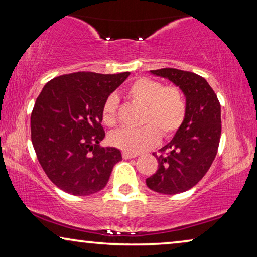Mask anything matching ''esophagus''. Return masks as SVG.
<instances>
[{"label": "esophagus", "mask_w": 257, "mask_h": 257, "mask_svg": "<svg viewBox=\"0 0 257 257\" xmlns=\"http://www.w3.org/2000/svg\"><path fill=\"white\" fill-rule=\"evenodd\" d=\"M137 154H133V153H128V152H122V158L124 159H133V158H136Z\"/></svg>", "instance_id": "1"}]
</instances>
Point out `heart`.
<instances>
[{"label": "heart", "mask_w": 257, "mask_h": 257, "mask_svg": "<svg viewBox=\"0 0 257 257\" xmlns=\"http://www.w3.org/2000/svg\"><path fill=\"white\" fill-rule=\"evenodd\" d=\"M130 98L145 106L143 113V127L121 128L111 133L110 142L125 152L140 153L153 147L159 135L168 138L180 127L186 114L184 94L177 86L164 84L159 80L142 77L127 87ZM119 99L111 94L101 108V120L106 126H114L118 121Z\"/></svg>", "instance_id": "obj_1"}]
</instances>
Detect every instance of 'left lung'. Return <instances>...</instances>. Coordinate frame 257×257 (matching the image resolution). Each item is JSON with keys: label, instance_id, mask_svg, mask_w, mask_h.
Segmentation results:
<instances>
[{"label": "left lung", "instance_id": "left-lung-1", "mask_svg": "<svg viewBox=\"0 0 257 257\" xmlns=\"http://www.w3.org/2000/svg\"><path fill=\"white\" fill-rule=\"evenodd\" d=\"M166 78L186 97V114L173 139L156 154L158 170L146 179L147 187L161 194L188 191L205 177L215 159L221 137V106L203 77L166 68L151 70Z\"/></svg>", "mask_w": 257, "mask_h": 257}]
</instances>
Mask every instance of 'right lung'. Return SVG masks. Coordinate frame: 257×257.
<instances>
[{"label": "right lung", "mask_w": 257, "mask_h": 257, "mask_svg": "<svg viewBox=\"0 0 257 257\" xmlns=\"http://www.w3.org/2000/svg\"><path fill=\"white\" fill-rule=\"evenodd\" d=\"M130 72H75L45 84L31 113V142L48 178L72 195H91L106 186L120 161L115 147H100L101 108Z\"/></svg>", "instance_id": "add662e5"}]
</instances>
